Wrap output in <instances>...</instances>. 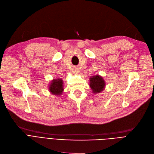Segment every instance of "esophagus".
<instances>
[{
	"mask_svg": "<svg viewBox=\"0 0 154 154\" xmlns=\"http://www.w3.org/2000/svg\"><path fill=\"white\" fill-rule=\"evenodd\" d=\"M73 71H74V72L76 73V74H78V73L79 72V70L78 68H75L74 69H73Z\"/></svg>",
	"mask_w": 154,
	"mask_h": 154,
	"instance_id": "34e87169",
	"label": "esophagus"
}]
</instances>
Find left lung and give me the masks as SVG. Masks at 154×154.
Masks as SVG:
<instances>
[{
	"instance_id": "obj_1",
	"label": "left lung",
	"mask_w": 154,
	"mask_h": 154,
	"mask_svg": "<svg viewBox=\"0 0 154 154\" xmlns=\"http://www.w3.org/2000/svg\"><path fill=\"white\" fill-rule=\"evenodd\" d=\"M105 83L103 79L99 75L93 76L90 78V86L93 92L94 93H100L103 90Z\"/></svg>"
}]
</instances>
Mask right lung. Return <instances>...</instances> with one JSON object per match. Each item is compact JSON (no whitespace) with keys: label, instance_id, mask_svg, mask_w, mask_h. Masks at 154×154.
Here are the masks:
<instances>
[{"label":"right lung","instance_id":"obj_1","mask_svg":"<svg viewBox=\"0 0 154 154\" xmlns=\"http://www.w3.org/2000/svg\"><path fill=\"white\" fill-rule=\"evenodd\" d=\"M49 91L53 94L60 95L63 91V80L61 79H53L49 86Z\"/></svg>","mask_w":154,"mask_h":154}]
</instances>
